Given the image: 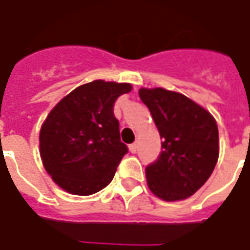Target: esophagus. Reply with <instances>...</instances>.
I'll return each instance as SVG.
<instances>
[{
  "label": "esophagus",
  "mask_w": 250,
  "mask_h": 250,
  "mask_svg": "<svg viewBox=\"0 0 250 250\" xmlns=\"http://www.w3.org/2000/svg\"><path fill=\"white\" fill-rule=\"evenodd\" d=\"M130 151L132 152V154H135V152L138 151V143H132V145H130Z\"/></svg>",
  "instance_id": "34e87169"
}]
</instances>
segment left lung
Returning a JSON list of instances; mask_svg holds the SVG:
<instances>
[{
	"mask_svg": "<svg viewBox=\"0 0 250 250\" xmlns=\"http://www.w3.org/2000/svg\"><path fill=\"white\" fill-rule=\"evenodd\" d=\"M162 152L146 167L147 185L165 201L193 195L209 179L218 159V127L214 118L185 95L163 88H142Z\"/></svg>",
	"mask_w": 250,
	"mask_h": 250,
	"instance_id": "left-lung-1",
	"label": "left lung"
}]
</instances>
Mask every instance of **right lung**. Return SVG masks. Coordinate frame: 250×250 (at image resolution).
Segmentation results:
<instances>
[{"mask_svg":"<svg viewBox=\"0 0 250 250\" xmlns=\"http://www.w3.org/2000/svg\"><path fill=\"white\" fill-rule=\"evenodd\" d=\"M127 83L95 80L75 88L46 116L40 155L52 179L68 193L91 195L112 181L128 148L120 141L114 104Z\"/></svg>","mask_w":250,"mask_h":250,"instance_id":"obj_1","label":"right lung"}]
</instances>
